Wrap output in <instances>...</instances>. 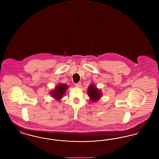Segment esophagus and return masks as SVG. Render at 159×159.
I'll list each match as a JSON object with an SVG mask.
<instances>
[{"label": "esophagus", "mask_w": 159, "mask_h": 159, "mask_svg": "<svg viewBox=\"0 0 159 159\" xmlns=\"http://www.w3.org/2000/svg\"><path fill=\"white\" fill-rule=\"evenodd\" d=\"M75 86H76L77 88H80L81 86V82H79V83H76L75 84Z\"/></svg>", "instance_id": "obj_1"}]
</instances>
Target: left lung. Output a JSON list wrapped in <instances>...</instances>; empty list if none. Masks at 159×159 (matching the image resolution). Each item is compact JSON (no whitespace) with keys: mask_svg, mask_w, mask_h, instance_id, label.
Instances as JSON below:
<instances>
[{"mask_svg":"<svg viewBox=\"0 0 159 159\" xmlns=\"http://www.w3.org/2000/svg\"><path fill=\"white\" fill-rule=\"evenodd\" d=\"M87 92L90 100L93 102H97L102 96V91L98 89L97 86L92 83L88 86Z\"/></svg>","mask_w":159,"mask_h":159,"instance_id":"8db88e82","label":"left lung"}]
</instances>
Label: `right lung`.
<instances>
[{"label": "right lung", "instance_id": "obj_1", "mask_svg": "<svg viewBox=\"0 0 159 159\" xmlns=\"http://www.w3.org/2000/svg\"><path fill=\"white\" fill-rule=\"evenodd\" d=\"M68 88V86L64 83H59L55 88L50 91V95L54 99L58 101H60L61 99L66 94V91Z\"/></svg>", "mask_w": 159, "mask_h": 159}]
</instances>
